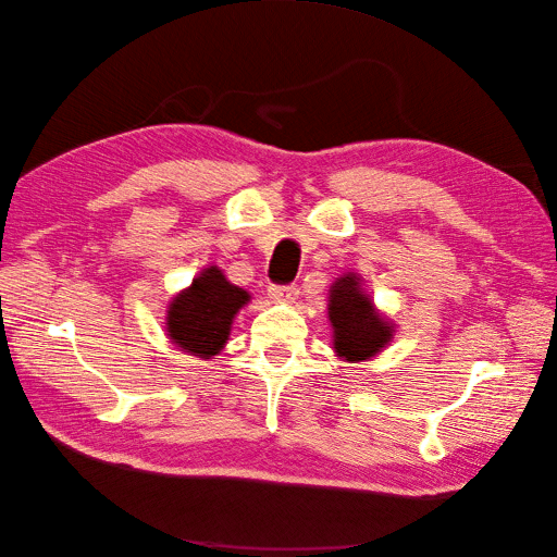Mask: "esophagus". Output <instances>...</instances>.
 <instances>
[{
	"label": "esophagus",
	"instance_id": "34e87169",
	"mask_svg": "<svg viewBox=\"0 0 557 557\" xmlns=\"http://www.w3.org/2000/svg\"><path fill=\"white\" fill-rule=\"evenodd\" d=\"M299 295V288L295 283L290 285H269V297H272L274 301H293L295 297Z\"/></svg>",
	"mask_w": 557,
	"mask_h": 557
}]
</instances>
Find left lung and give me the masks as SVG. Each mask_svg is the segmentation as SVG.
<instances>
[{"instance_id": "8db88e82", "label": "left lung", "mask_w": 557, "mask_h": 557, "mask_svg": "<svg viewBox=\"0 0 557 557\" xmlns=\"http://www.w3.org/2000/svg\"><path fill=\"white\" fill-rule=\"evenodd\" d=\"M330 320L334 325V348L350 362L372 358L393 336L391 325L374 311L352 274L332 285Z\"/></svg>"}]
</instances>
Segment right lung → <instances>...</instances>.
I'll use <instances>...</instances> for the list:
<instances>
[{
  "mask_svg": "<svg viewBox=\"0 0 557 557\" xmlns=\"http://www.w3.org/2000/svg\"><path fill=\"white\" fill-rule=\"evenodd\" d=\"M248 301V293L232 285L221 269L201 272L170 309L172 339L199 358H211L227 342L232 318Z\"/></svg>",
  "mask_w": 557,
  "mask_h": 557,
  "instance_id": "right-lung-1",
  "label": "right lung"
}]
</instances>
